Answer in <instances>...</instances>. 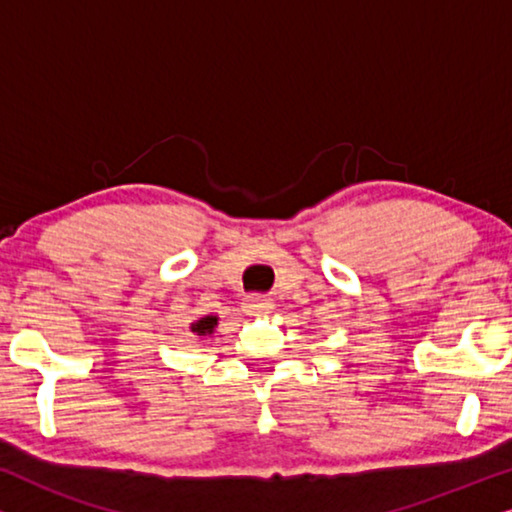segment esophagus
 Masks as SVG:
<instances>
[{
    "label": "esophagus",
    "mask_w": 512,
    "mask_h": 512,
    "mask_svg": "<svg viewBox=\"0 0 512 512\" xmlns=\"http://www.w3.org/2000/svg\"><path fill=\"white\" fill-rule=\"evenodd\" d=\"M244 307H247V310L254 312V314H268V312L275 310V303H272V300L265 298V296H249L247 303H244Z\"/></svg>",
    "instance_id": "34e87169"
}]
</instances>
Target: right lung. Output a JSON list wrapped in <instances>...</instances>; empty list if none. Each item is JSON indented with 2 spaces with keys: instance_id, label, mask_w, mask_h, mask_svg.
<instances>
[{
  "instance_id": "1",
  "label": "right lung",
  "mask_w": 512,
  "mask_h": 512,
  "mask_svg": "<svg viewBox=\"0 0 512 512\" xmlns=\"http://www.w3.org/2000/svg\"><path fill=\"white\" fill-rule=\"evenodd\" d=\"M216 317H212V314H207V317H202L198 321H193L191 324V331L198 333V335H212L214 333V326H216Z\"/></svg>"
}]
</instances>
